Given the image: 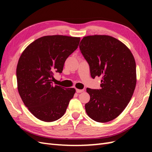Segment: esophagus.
Masks as SVG:
<instances>
[{"label":"esophagus","instance_id":"34e87169","mask_svg":"<svg viewBox=\"0 0 152 152\" xmlns=\"http://www.w3.org/2000/svg\"><path fill=\"white\" fill-rule=\"evenodd\" d=\"M83 91V89H76V93H82Z\"/></svg>","mask_w":152,"mask_h":152}]
</instances>
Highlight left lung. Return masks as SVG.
Masks as SVG:
<instances>
[{"mask_svg":"<svg viewBox=\"0 0 152 152\" xmlns=\"http://www.w3.org/2000/svg\"><path fill=\"white\" fill-rule=\"evenodd\" d=\"M80 49L89 63L93 78L102 76L101 89L87 88L90 95L85 108L93 120L114 119L127 107L137 83L136 63L131 50L108 35L84 37Z\"/></svg>","mask_w":152,"mask_h":152,"instance_id":"8db88e82","label":"left lung"}]
</instances>
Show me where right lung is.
<instances>
[{
	"instance_id": "obj_1",
	"label": "right lung",
	"mask_w": 152,
	"mask_h": 152,
	"mask_svg": "<svg viewBox=\"0 0 152 152\" xmlns=\"http://www.w3.org/2000/svg\"><path fill=\"white\" fill-rule=\"evenodd\" d=\"M80 37L49 35L31 43L19 57V94L28 110L41 121L51 122L65 113L76 89L53 86L54 72L61 73L67 57L78 48Z\"/></svg>"
}]
</instances>
